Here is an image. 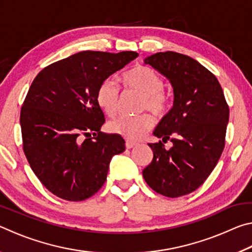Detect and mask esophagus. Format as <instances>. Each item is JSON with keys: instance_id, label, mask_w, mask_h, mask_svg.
I'll list each match as a JSON object with an SVG mask.
<instances>
[{"instance_id": "1", "label": "esophagus", "mask_w": 252, "mask_h": 252, "mask_svg": "<svg viewBox=\"0 0 252 252\" xmlns=\"http://www.w3.org/2000/svg\"><path fill=\"white\" fill-rule=\"evenodd\" d=\"M135 146L134 142H131V141H126V149H132Z\"/></svg>"}]
</instances>
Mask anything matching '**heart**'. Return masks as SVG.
<instances>
[{
	"label": "heart",
	"instance_id": "heart-1",
	"mask_svg": "<svg viewBox=\"0 0 252 252\" xmlns=\"http://www.w3.org/2000/svg\"><path fill=\"white\" fill-rule=\"evenodd\" d=\"M126 89L142 94L140 110H149L157 117H162L169 109V96L164 92V80L153 69L146 65H136L121 76ZM99 108L108 117L117 113L120 102V91L113 81L104 80L95 93ZM155 126V119L149 113L136 117H118L108 123L110 132L120 134L129 140H138Z\"/></svg>",
	"mask_w": 252,
	"mask_h": 252
}]
</instances>
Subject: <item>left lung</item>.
<instances>
[{"label":"left lung","instance_id":"1","mask_svg":"<svg viewBox=\"0 0 252 252\" xmlns=\"http://www.w3.org/2000/svg\"><path fill=\"white\" fill-rule=\"evenodd\" d=\"M167 78L173 88V106L155 134L170 139L149 143L153 159L142 174L149 187L177 198L197 190L210 176L224 148L229 106L218 79L188 55L167 51L144 60Z\"/></svg>","mask_w":252,"mask_h":252}]
</instances>
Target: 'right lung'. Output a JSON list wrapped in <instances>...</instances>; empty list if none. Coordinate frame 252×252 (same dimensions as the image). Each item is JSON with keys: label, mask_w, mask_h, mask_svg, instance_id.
I'll list each match as a JSON object with an SVG mask.
<instances>
[{"label": "right lung", "mask_w": 252, "mask_h": 252, "mask_svg": "<svg viewBox=\"0 0 252 252\" xmlns=\"http://www.w3.org/2000/svg\"><path fill=\"white\" fill-rule=\"evenodd\" d=\"M83 51L44 67L21 109L23 151L46 189L67 201L92 197L104 185L121 135L101 132L104 114L95 100L100 83L138 57Z\"/></svg>", "instance_id": "obj_1"}]
</instances>
